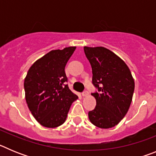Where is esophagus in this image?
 Here are the masks:
<instances>
[{
	"label": "esophagus",
	"instance_id": "esophagus-1",
	"mask_svg": "<svg viewBox=\"0 0 156 156\" xmlns=\"http://www.w3.org/2000/svg\"><path fill=\"white\" fill-rule=\"evenodd\" d=\"M88 95H89V93H88L87 90H84V91L82 93L83 97H87V96H88Z\"/></svg>",
	"mask_w": 156,
	"mask_h": 156
}]
</instances>
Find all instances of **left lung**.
Instances as JSON below:
<instances>
[{
  "mask_svg": "<svg viewBox=\"0 0 156 156\" xmlns=\"http://www.w3.org/2000/svg\"><path fill=\"white\" fill-rule=\"evenodd\" d=\"M92 68V83L98 92L94 109L88 112L92 124L101 129L116 126L127 113L134 90V80L123 60L103 47L83 48Z\"/></svg>",
  "mask_w": 156,
  "mask_h": 156,
  "instance_id": "left-lung-1",
  "label": "left lung"
}]
</instances>
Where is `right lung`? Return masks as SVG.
<instances>
[{
    "label": "right lung",
    "instance_id": "right-lung-1",
    "mask_svg": "<svg viewBox=\"0 0 156 156\" xmlns=\"http://www.w3.org/2000/svg\"><path fill=\"white\" fill-rule=\"evenodd\" d=\"M76 50L68 47L52 50L32 65L24 80L25 98L32 115L43 126L63 124L78 96L68 85L65 67Z\"/></svg>",
    "mask_w": 156,
    "mask_h": 156
}]
</instances>
